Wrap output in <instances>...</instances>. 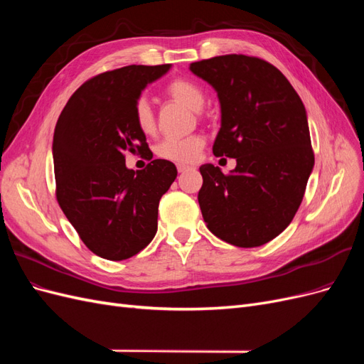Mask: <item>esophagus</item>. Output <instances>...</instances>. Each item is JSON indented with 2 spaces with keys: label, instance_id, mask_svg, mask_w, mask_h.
<instances>
[{
  "label": "esophagus",
  "instance_id": "34e87169",
  "mask_svg": "<svg viewBox=\"0 0 364 364\" xmlns=\"http://www.w3.org/2000/svg\"><path fill=\"white\" fill-rule=\"evenodd\" d=\"M190 168H191L190 165H185V164H178V171H179V173H183V171L190 170Z\"/></svg>",
  "mask_w": 364,
  "mask_h": 364
}]
</instances>
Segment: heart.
I'll return each instance as SVG.
<instances>
[{"mask_svg":"<svg viewBox=\"0 0 364 364\" xmlns=\"http://www.w3.org/2000/svg\"><path fill=\"white\" fill-rule=\"evenodd\" d=\"M165 94H167L171 100L186 106L194 112L202 111V107L206 103V95L205 91L202 90V86L188 79H176L170 82L167 87H165ZM134 117L135 123L142 134L149 135L155 130V114H153V109L146 98H139L135 103ZM203 146L205 139L200 135H190L183 138L168 136L159 142L156 147V153L159 158L165 161L188 164L199 158Z\"/></svg>","mask_w":364,"mask_h":364,"instance_id":"heart-1","label":"heart"}]
</instances>
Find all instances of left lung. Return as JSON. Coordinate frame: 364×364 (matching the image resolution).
Segmentation results:
<instances>
[{
  "label": "left lung",
  "instance_id": "left-lung-1",
  "mask_svg": "<svg viewBox=\"0 0 364 364\" xmlns=\"http://www.w3.org/2000/svg\"><path fill=\"white\" fill-rule=\"evenodd\" d=\"M218 97L215 156L235 158L223 174L200 167L199 205L208 229L237 247H258L287 228L314 167L305 106L272 63L226 54L190 65Z\"/></svg>",
  "mask_w": 364,
  "mask_h": 364
}]
</instances>
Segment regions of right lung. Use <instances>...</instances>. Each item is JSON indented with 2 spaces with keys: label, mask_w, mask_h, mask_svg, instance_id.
Instances as JSON below:
<instances>
[{
  "label": "right lung",
  "mask_w": 364,
  "mask_h": 364,
  "mask_svg": "<svg viewBox=\"0 0 364 364\" xmlns=\"http://www.w3.org/2000/svg\"><path fill=\"white\" fill-rule=\"evenodd\" d=\"M171 65H129L85 82L68 100L53 136L56 197L86 247L111 261L144 249L158 230V206L178 170L153 159L144 170L126 167L124 153H146L134 117L149 83Z\"/></svg>",
  "instance_id": "right-lung-1"
}]
</instances>
